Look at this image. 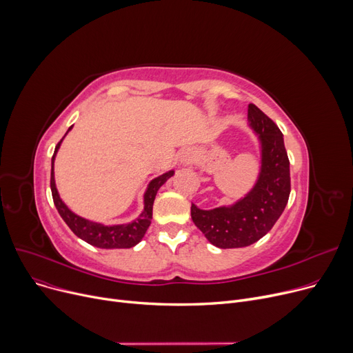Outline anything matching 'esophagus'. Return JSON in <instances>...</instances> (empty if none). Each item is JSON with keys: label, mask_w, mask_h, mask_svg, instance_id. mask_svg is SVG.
<instances>
[{"label": "esophagus", "mask_w": 353, "mask_h": 353, "mask_svg": "<svg viewBox=\"0 0 353 353\" xmlns=\"http://www.w3.org/2000/svg\"><path fill=\"white\" fill-rule=\"evenodd\" d=\"M195 161V154L191 150H186L181 155V163L182 165H191Z\"/></svg>", "instance_id": "34e87169"}]
</instances>
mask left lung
<instances>
[{
  "instance_id": "obj_1",
  "label": "left lung",
  "mask_w": 353,
  "mask_h": 353,
  "mask_svg": "<svg viewBox=\"0 0 353 353\" xmlns=\"http://www.w3.org/2000/svg\"><path fill=\"white\" fill-rule=\"evenodd\" d=\"M248 127L256 135L261 167L252 188L231 205L214 210L191 206L198 230L221 250L250 246L272 230L291 194V174L283 135L256 105H248Z\"/></svg>"
}]
</instances>
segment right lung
<instances>
[{"label":"right lung","mask_w":353,"mask_h":353,"mask_svg":"<svg viewBox=\"0 0 353 353\" xmlns=\"http://www.w3.org/2000/svg\"><path fill=\"white\" fill-rule=\"evenodd\" d=\"M71 130H72V127L68 128L65 135ZM65 135H64V138H65ZM62 139L55 147V151H54V155L51 159V192H52L54 205H55L58 214L61 215V218L65 221V223L70 226V230L78 238H81L82 241H85L87 243H90L92 246L102 248V250H122V248H132L137 243H139L141 239L143 238L145 232H147V230L151 225L152 205H154L157 192L161 186L175 174V171L171 170L168 172H165L157 178H154L148 183L147 190H145V192H143V210L138 218H135L134 221H131L128 223L103 225L101 222H94V221L85 219V218L74 214L64 203V201L61 199V196L58 194L57 185H55V176H54V161H55V155L61 147Z\"/></svg>","instance_id":"right-lung-1"}]
</instances>
